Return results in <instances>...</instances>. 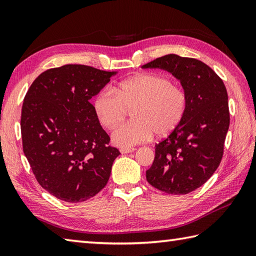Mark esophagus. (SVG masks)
<instances>
[{
	"mask_svg": "<svg viewBox=\"0 0 256 256\" xmlns=\"http://www.w3.org/2000/svg\"><path fill=\"white\" fill-rule=\"evenodd\" d=\"M135 151L134 148H122L121 150H120V152H121L122 154H126V153H132Z\"/></svg>",
	"mask_w": 256,
	"mask_h": 256,
	"instance_id": "esophagus-1",
	"label": "esophagus"
}]
</instances>
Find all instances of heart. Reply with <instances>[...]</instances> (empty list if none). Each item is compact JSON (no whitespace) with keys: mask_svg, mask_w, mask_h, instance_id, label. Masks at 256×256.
Returning a JSON list of instances; mask_svg holds the SVG:
<instances>
[{"mask_svg":"<svg viewBox=\"0 0 256 256\" xmlns=\"http://www.w3.org/2000/svg\"><path fill=\"white\" fill-rule=\"evenodd\" d=\"M93 108L100 124L113 128L132 110L133 121L124 123L112 134V141L130 148L155 136H165L176 128L186 111L183 90L162 74L143 73L120 82L113 90L95 95Z\"/></svg>","mask_w":256,"mask_h":256,"instance_id":"obj_1","label":"heart"}]
</instances>
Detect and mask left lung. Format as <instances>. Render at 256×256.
Instances as JSON below:
<instances>
[{"label":"left lung","instance_id":"obj_1","mask_svg":"<svg viewBox=\"0 0 256 256\" xmlns=\"http://www.w3.org/2000/svg\"><path fill=\"white\" fill-rule=\"evenodd\" d=\"M142 68L170 72L186 95L182 122L155 145L146 180L168 194H188L202 186L221 163L230 126L226 88L208 65L196 58L168 54Z\"/></svg>","mask_w":256,"mask_h":256}]
</instances>
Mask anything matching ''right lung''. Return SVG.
<instances>
[{
  "label": "right lung",
  "mask_w": 256,
  "mask_h": 256,
  "mask_svg": "<svg viewBox=\"0 0 256 256\" xmlns=\"http://www.w3.org/2000/svg\"><path fill=\"white\" fill-rule=\"evenodd\" d=\"M116 73L63 65L40 74L25 95L23 152L40 185L58 200L86 201L108 181L120 152L110 146L90 100Z\"/></svg>",
  "instance_id": "right-lung-1"
}]
</instances>
